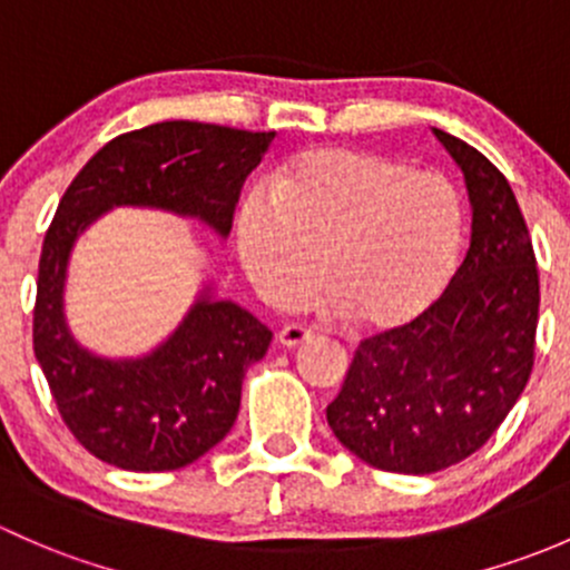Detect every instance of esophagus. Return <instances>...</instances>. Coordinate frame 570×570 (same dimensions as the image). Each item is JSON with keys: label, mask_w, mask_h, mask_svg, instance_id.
Returning <instances> with one entry per match:
<instances>
[{"label": "esophagus", "mask_w": 570, "mask_h": 570, "mask_svg": "<svg viewBox=\"0 0 570 570\" xmlns=\"http://www.w3.org/2000/svg\"><path fill=\"white\" fill-rule=\"evenodd\" d=\"M309 337H313V332L302 324H287L277 332V340L285 345V348H296V345L307 343Z\"/></svg>", "instance_id": "esophagus-1"}]
</instances>
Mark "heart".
Returning <instances> with one entry per match:
<instances>
[{
	"label": "heart",
	"mask_w": 570,
	"mask_h": 570,
	"mask_svg": "<svg viewBox=\"0 0 570 570\" xmlns=\"http://www.w3.org/2000/svg\"><path fill=\"white\" fill-rule=\"evenodd\" d=\"M246 274L274 304H296L321 279L332 304L371 332L425 313L453 279L463 208L439 173L373 150L315 148L279 173L277 195L246 191L236 219Z\"/></svg>",
	"instance_id": "heart-1"
}]
</instances>
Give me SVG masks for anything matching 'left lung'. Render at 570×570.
<instances>
[{
	"mask_svg": "<svg viewBox=\"0 0 570 570\" xmlns=\"http://www.w3.org/2000/svg\"><path fill=\"white\" fill-rule=\"evenodd\" d=\"M466 180L472 238L442 296L409 324L362 340L326 420L384 472L431 474L483 448L530 381L541 285L504 175L433 128Z\"/></svg>",
	"mask_w": 570,
	"mask_h": 570,
	"instance_id": "8db88e82",
	"label": "left lung"
}]
</instances>
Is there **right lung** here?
Here are the masks:
<instances>
[{
  "mask_svg": "<svg viewBox=\"0 0 570 570\" xmlns=\"http://www.w3.org/2000/svg\"><path fill=\"white\" fill-rule=\"evenodd\" d=\"M272 139L274 131L214 122H154L104 145L62 195L40 252L32 343L62 422L96 459L128 472H169L216 448L236 422L244 373L266 356L272 328L205 285L150 354H92L66 321L76 238L117 205L191 216L227 238L246 175Z\"/></svg>",
  "mask_w": 570,
  "mask_h": 570,
  "instance_id": "right-lung-1",
  "label": "right lung"
}]
</instances>
